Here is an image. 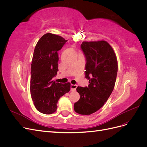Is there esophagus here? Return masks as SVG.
Returning a JSON list of instances; mask_svg holds the SVG:
<instances>
[{
  "instance_id": "obj_1",
  "label": "esophagus",
  "mask_w": 147,
  "mask_h": 147,
  "mask_svg": "<svg viewBox=\"0 0 147 147\" xmlns=\"http://www.w3.org/2000/svg\"><path fill=\"white\" fill-rule=\"evenodd\" d=\"M77 88V84H71L70 86V88H71V91H75L76 88Z\"/></svg>"
}]
</instances>
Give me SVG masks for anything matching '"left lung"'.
Here are the masks:
<instances>
[{
	"instance_id": "obj_1",
	"label": "left lung",
	"mask_w": 147,
	"mask_h": 147,
	"mask_svg": "<svg viewBox=\"0 0 147 147\" xmlns=\"http://www.w3.org/2000/svg\"><path fill=\"white\" fill-rule=\"evenodd\" d=\"M81 48L86 57L85 78L88 87L78 86L80 98L74 104L75 112L89 115L104 105L113 90L118 72L116 55L104 40L83 42Z\"/></svg>"
}]
</instances>
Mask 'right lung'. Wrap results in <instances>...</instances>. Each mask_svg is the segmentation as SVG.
Here are the masks:
<instances>
[{
    "mask_svg": "<svg viewBox=\"0 0 147 147\" xmlns=\"http://www.w3.org/2000/svg\"><path fill=\"white\" fill-rule=\"evenodd\" d=\"M67 41L64 38L47 33L40 38L34 49L31 64L30 90L34 104L43 114H51L57 109L61 96L69 92L70 83L52 80L58 71L57 51Z\"/></svg>",
    "mask_w": 147,
    "mask_h": 147,
    "instance_id": "obj_1",
    "label": "right lung"
}]
</instances>
